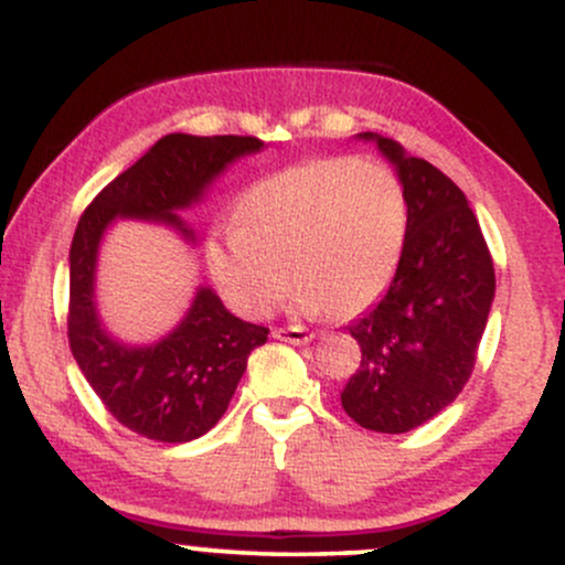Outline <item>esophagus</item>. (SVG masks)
<instances>
[{
	"label": "esophagus",
	"mask_w": 565,
	"mask_h": 565,
	"mask_svg": "<svg viewBox=\"0 0 565 565\" xmlns=\"http://www.w3.org/2000/svg\"><path fill=\"white\" fill-rule=\"evenodd\" d=\"M275 339H280V341H288V344H296V347H301V344H309V341L315 339V333L312 331H307V328H301V326H290V328H277L275 333Z\"/></svg>",
	"instance_id": "34e87169"
}]
</instances>
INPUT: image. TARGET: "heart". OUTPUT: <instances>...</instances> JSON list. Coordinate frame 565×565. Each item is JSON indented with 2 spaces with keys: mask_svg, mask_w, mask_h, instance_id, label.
<instances>
[{
  "mask_svg": "<svg viewBox=\"0 0 565 565\" xmlns=\"http://www.w3.org/2000/svg\"><path fill=\"white\" fill-rule=\"evenodd\" d=\"M408 224V194L390 164L326 157L250 186L237 224L207 239V269L248 317L275 312L294 271L299 312L358 315L395 277Z\"/></svg>",
  "mask_w": 565,
  "mask_h": 565,
  "instance_id": "obj_1",
  "label": "heart"
}]
</instances>
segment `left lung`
<instances>
[{"instance_id": "obj_1", "label": "left lung", "mask_w": 565, "mask_h": 565, "mask_svg": "<svg viewBox=\"0 0 565 565\" xmlns=\"http://www.w3.org/2000/svg\"><path fill=\"white\" fill-rule=\"evenodd\" d=\"M411 205L405 250L386 294L350 326L363 360L341 392L347 416L401 435L448 408L465 390L491 312L497 277L465 192L446 173L379 132Z\"/></svg>"}]
</instances>
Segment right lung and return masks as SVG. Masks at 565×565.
<instances>
[{
    "instance_id": "obj_1",
    "label": "right lung",
    "mask_w": 565,
    "mask_h": 565,
    "mask_svg": "<svg viewBox=\"0 0 565 565\" xmlns=\"http://www.w3.org/2000/svg\"><path fill=\"white\" fill-rule=\"evenodd\" d=\"M264 149L250 136L170 132L119 173L82 213L68 250V344L87 384L132 433L160 443L198 440L224 416L266 328L239 320L200 285L173 331L149 344L114 335L98 312V253L117 221L170 226L198 243L181 218L200 205L226 168Z\"/></svg>"
}]
</instances>
